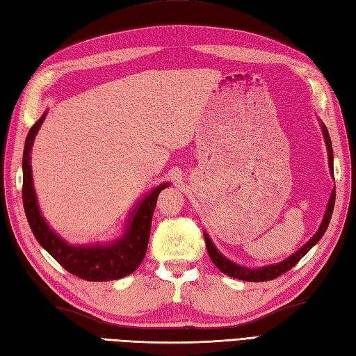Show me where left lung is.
I'll use <instances>...</instances> for the list:
<instances>
[{"label": "left lung", "mask_w": 356, "mask_h": 356, "mask_svg": "<svg viewBox=\"0 0 356 356\" xmlns=\"http://www.w3.org/2000/svg\"><path fill=\"white\" fill-rule=\"evenodd\" d=\"M322 131H323V137H325V142H326V148H327V160H329V169H331V173L334 175V154H332V143H331V137H329V133L326 127L322 124ZM334 204H335V190H332L331 197H329V202L326 207V211L323 216V220L322 225H320V228L317 229V232L314 234L313 237H311L305 245H303L296 254L290 255L287 259H284V261L278 263V264H272V266H264V267H259V268H249L245 266H240L232 263L231 259L225 258L218 249H216L214 243L211 241V238L208 237V234H204V238H205V245H207V250H208V255H210L211 261L214 263V266L219 268V270L225 275L231 276V278H236V280H241V281H249V282H263V281H272L275 278H278L282 273L289 272L290 268H293L299 263V259L302 257H305V254L308 250L313 248L317 241L323 237V234L327 229V225L331 222L332 218V211H334Z\"/></svg>", "instance_id": "1"}]
</instances>
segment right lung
I'll list each match as a JSON object with an SVG mask.
<instances>
[{
	"label": "right lung",
	"mask_w": 356,
	"mask_h": 356,
	"mask_svg": "<svg viewBox=\"0 0 356 356\" xmlns=\"http://www.w3.org/2000/svg\"><path fill=\"white\" fill-rule=\"evenodd\" d=\"M47 113L34 124L25 138L24 157H22V202L24 210L30 228L39 245L48 250L60 266L65 267L69 273H72L84 281H113L120 280L124 276L131 275L136 268L140 266L148 249L152 214L157 204V197L163 188H166L169 183L160 184L152 188L138 202L131 213L127 223V231L120 238L115 240L110 245H95V246H72L48 227L45 219L42 218L36 192L33 187L31 175V161L30 152L39 128L45 120Z\"/></svg>",
	"instance_id": "1"
}]
</instances>
